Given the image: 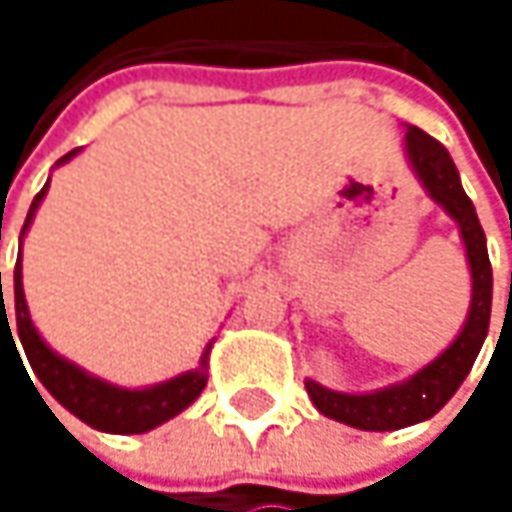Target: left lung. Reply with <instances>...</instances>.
<instances>
[{
	"instance_id": "1",
	"label": "left lung",
	"mask_w": 512,
	"mask_h": 512,
	"mask_svg": "<svg viewBox=\"0 0 512 512\" xmlns=\"http://www.w3.org/2000/svg\"><path fill=\"white\" fill-rule=\"evenodd\" d=\"M406 154L412 159L415 174L427 186L430 198L436 204H442L460 225L465 255L471 263V311H468L460 338L433 364L418 370L403 385H394V388H385L376 394H341V391H329L311 379L305 382L314 406L326 418H335V421L358 427V430H379V433L427 421L457 394V388L468 376L474 358L486 341L489 314H492V266H489V255H486V237L477 222L474 204L462 189L454 159L445 151L442 142H436L433 136H427L418 127H409V133H406Z\"/></svg>"
}]
</instances>
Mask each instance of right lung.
<instances>
[{
  "label": "right lung",
  "mask_w": 512,
  "mask_h": 512,
  "mask_svg": "<svg viewBox=\"0 0 512 512\" xmlns=\"http://www.w3.org/2000/svg\"><path fill=\"white\" fill-rule=\"evenodd\" d=\"M70 154H64L58 162H67ZM50 186V183H47ZM47 186L35 195L32 207H29V216H26V225H23V234L47 192ZM0 299H2V275H0ZM14 314H17V335H20V344L29 356L32 370L38 373V379L44 382V388L50 391L52 397L67 409L73 412L79 421L103 430V433H121V436H130V433H148L159 427L162 421L174 418L177 412H183L207 385V373H204V361L198 370L192 373H183L171 382H162L154 388H145V391H127V388H115L103 379H94L88 376L85 370H79L76 364L64 361L61 356H55L50 347L41 341V335L35 332L32 326V317H29V308H26V296H23V272H20V260L14 266ZM8 329L11 335V326H8V314H5V299H2V314H0V332ZM14 341V335H11ZM14 350H17V341H14ZM20 356V353H17ZM207 358V356H204Z\"/></svg>",
  "instance_id": "add662e5"
}]
</instances>
